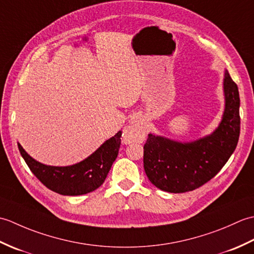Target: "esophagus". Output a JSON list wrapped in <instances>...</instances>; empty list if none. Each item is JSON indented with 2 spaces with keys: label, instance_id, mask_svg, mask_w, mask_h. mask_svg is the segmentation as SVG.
<instances>
[{
  "label": "esophagus",
  "instance_id": "1",
  "mask_svg": "<svg viewBox=\"0 0 254 254\" xmlns=\"http://www.w3.org/2000/svg\"><path fill=\"white\" fill-rule=\"evenodd\" d=\"M126 136L127 138L130 139V141H136L139 136V131L136 127V121L133 120L132 121V127H128L127 130H126Z\"/></svg>",
  "mask_w": 254,
  "mask_h": 254
}]
</instances>
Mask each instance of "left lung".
Segmentation results:
<instances>
[{
    "instance_id": "8db88e82",
    "label": "left lung",
    "mask_w": 254,
    "mask_h": 254,
    "mask_svg": "<svg viewBox=\"0 0 254 254\" xmlns=\"http://www.w3.org/2000/svg\"><path fill=\"white\" fill-rule=\"evenodd\" d=\"M225 111L210 135L180 143L148 134L144 145V169L149 181L170 193L193 191L216 176L238 144L240 98L238 86L225 72Z\"/></svg>"
}]
</instances>
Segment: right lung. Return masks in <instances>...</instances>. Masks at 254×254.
Returning <instances> with one entry per match:
<instances>
[{
	"instance_id": "1",
	"label": "right lung",
	"mask_w": 254,
	"mask_h": 254,
	"mask_svg": "<svg viewBox=\"0 0 254 254\" xmlns=\"http://www.w3.org/2000/svg\"><path fill=\"white\" fill-rule=\"evenodd\" d=\"M121 131L107 139L89 157L78 164L55 167L40 164L18 144L20 155L41 183L62 195H82L98 189L107 178L121 145Z\"/></svg>"
}]
</instances>
